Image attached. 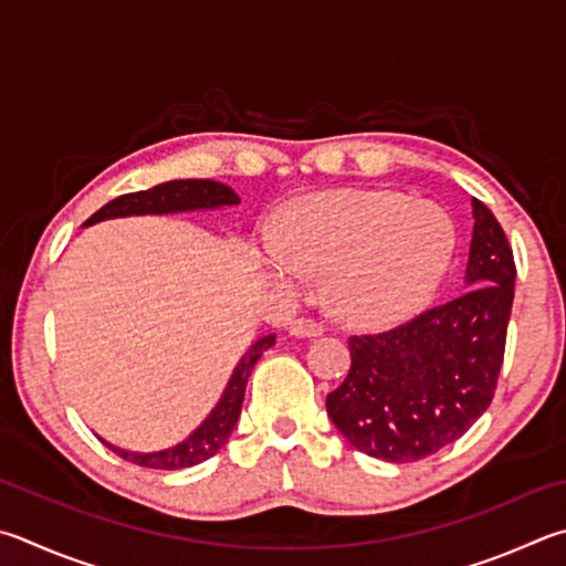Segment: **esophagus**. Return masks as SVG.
Segmentation results:
<instances>
[{
	"label": "esophagus",
	"mask_w": 566,
	"mask_h": 566,
	"mask_svg": "<svg viewBox=\"0 0 566 566\" xmlns=\"http://www.w3.org/2000/svg\"><path fill=\"white\" fill-rule=\"evenodd\" d=\"M290 334L296 338H312V336H322L324 334V326L314 322V318H294L290 324Z\"/></svg>",
	"instance_id": "34e87169"
}]
</instances>
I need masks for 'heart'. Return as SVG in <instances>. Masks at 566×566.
Instances as JSON below:
<instances>
[{
    "mask_svg": "<svg viewBox=\"0 0 566 566\" xmlns=\"http://www.w3.org/2000/svg\"><path fill=\"white\" fill-rule=\"evenodd\" d=\"M455 250L448 214L433 202L381 190L306 195L286 205L262 264L282 286L324 274L338 316L384 326L420 310Z\"/></svg>",
    "mask_w": 566,
    "mask_h": 566,
    "instance_id": "obj_1",
    "label": "heart"
}]
</instances>
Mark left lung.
<instances>
[{
    "label": "left lung",
    "mask_w": 566,
    "mask_h": 566,
    "mask_svg": "<svg viewBox=\"0 0 566 566\" xmlns=\"http://www.w3.org/2000/svg\"><path fill=\"white\" fill-rule=\"evenodd\" d=\"M472 218L465 292L388 332L348 338L352 368L326 396V413L366 455H433L495 396L517 270L505 230L478 198Z\"/></svg>",
    "instance_id": "left-lung-1"
}]
</instances>
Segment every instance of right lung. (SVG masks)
<instances>
[{
  "mask_svg": "<svg viewBox=\"0 0 566 566\" xmlns=\"http://www.w3.org/2000/svg\"><path fill=\"white\" fill-rule=\"evenodd\" d=\"M240 198L230 185L218 180H170L160 182L150 190L128 192L120 198L106 202L98 212L91 214L84 222V228L113 218H130V214H172V212H195V210H218L228 208V205H238ZM274 346V334H266L244 352L240 364L234 366L228 386H224L218 406L210 410V416L192 430V433L182 440V443L156 450V453H133V450H123L106 443L101 438V443L108 446L113 453L120 455L123 460L136 462L143 468L153 470H182L192 468L198 462L212 458L218 450L228 443L234 426H238L244 388H248V378L252 374L254 364L260 361V356L266 348Z\"/></svg>",
  "mask_w": 566,
  "mask_h": 566,
  "instance_id": "1",
  "label": "right lung"
}]
</instances>
